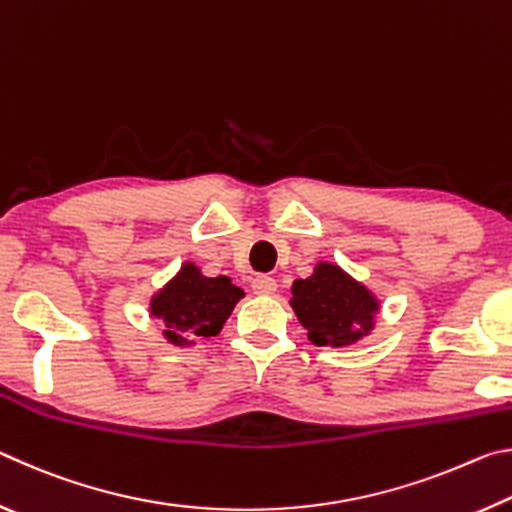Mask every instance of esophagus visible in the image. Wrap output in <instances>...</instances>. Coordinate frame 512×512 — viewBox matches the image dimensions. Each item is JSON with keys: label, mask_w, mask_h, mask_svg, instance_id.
I'll return each mask as SVG.
<instances>
[{"label": "esophagus", "mask_w": 512, "mask_h": 512, "mask_svg": "<svg viewBox=\"0 0 512 512\" xmlns=\"http://www.w3.org/2000/svg\"><path fill=\"white\" fill-rule=\"evenodd\" d=\"M250 287H253V291L257 293V296H273V293L277 291V282L273 280V277H268V275H257L255 280H253V284H250Z\"/></svg>", "instance_id": "esophagus-1"}]
</instances>
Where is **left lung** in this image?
I'll list each match as a JSON object with an SVG mask.
<instances>
[{"label": "left lung", "mask_w": 512, "mask_h": 512, "mask_svg": "<svg viewBox=\"0 0 512 512\" xmlns=\"http://www.w3.org/2000/svg\"><path fill=\"white\" fill-rule=\"evenodd\" d=\"M289 305L314 345L348 348L377 325L379 298L339 264L318 262L314 273L296 280Z\"/></svg>", "instance_id": "8db88e82"}]
</instances>
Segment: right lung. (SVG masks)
Returning a JSON list of instances; mask_svg holds the SVG:
<instances>
[{"instance_id": "obj_1", "label": "right lung", "mask_w": 512, "mask_h": 512, "mask_svg": "<svg viewBox=\"0 0 512 512\" xmlns=\"http://www.w3.org/2000/svg\"><path fill=\"white\" fill-rule=\"evenodd\" d=\"M244 296V289L232 284L228 275L207 277L201 266L185 262L160 291L153 293L149 314L164 325L162 336L167 343L192 348L196 341L219 334Z\"/></svg>"}]
</instances>
